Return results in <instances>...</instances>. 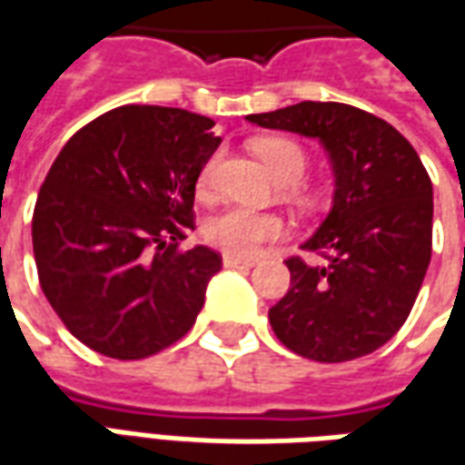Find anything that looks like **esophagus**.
Here are the masks:
<instances>
[{
    "label": "esophagus",
    "instance_id": "esophagus-1",
    "mask_svg": "<svg viewBox=\"0 0 465 465\" xmlns=\"http://www.w3.org/2000/svg\"><path fill=\"white\" fill-rule=\"evenodd\" d=\"M252 259H236V256H223V269H252Z\"/></svg>",
    "mask_w": 465,
    "mask_h": 465
}]
</instances>
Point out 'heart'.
<instances>
[{"mask_svg": "<svg viewBox=\"0 0 465 465\" xmlns=\"http://www.w3.org/2000/svg\"><path fill=\"white\" fill-rule=\"evenodd\" d=\"M254 153L266 163V168L282 181V183H300L307 173V153L302 151L300 143L289 138H262L254 143ZM213 161L201 171L199 186L206 191L213 183ZM282 222L272 213L232 206L222 213L211 216L203 236L211 246H216L226 256L236 259H252L262 249V243L274 242L282 236Z\"/></svg>", "mask_w": 465, "mask_h": 465, "instance_id": "obj_1", "label": "heart"}]
</instances>
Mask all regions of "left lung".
<instances>
[{"mask_svg": "<svg viewBox=\"0 0 465 465\" xmlns=\"http://www.w3.org/2000/svg\"><path fill=\"white\" fill-rule=\"evenodd\" d=\"M246 120L317 138L334 171L332 209L304 242L324 264L287 259L292 282L269 310L272 330L317 362L375 352L408 320L430 264L428 171L391 123L345 103L307 100Z\"/></svg>", "mask_w": 465, "mask_h": 465, "instance_id": "8db88e82", "label": "left lung"}]
</instances>
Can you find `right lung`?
<instances>
[{"label": "right lung", "instance_id": "right-lung-1", "mask_svg": "<svg viewBox=\"0 0 465 465\" xmlns=\"http://www.w3.org/2000/svg\"><path fill=\"white\" fill-rule=\"evenodd\" d=\"M219 143L211 118L161 105L110 110L64 143L35 203L32 246L45 297L83 345L143 360L193 327L222 256L178 243Z\"/></svg>", "mask_w": 465, "mask_h": 465}]
</instances>
